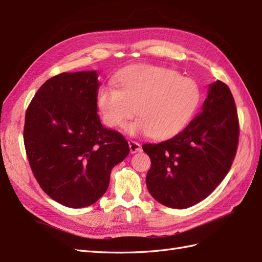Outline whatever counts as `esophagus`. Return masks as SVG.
<instances>
[{
  "mask_svg": "<svg viewBox=\"0 0 262 262\" xmlns=\"http://www.w3.org/2000/svg\"><path fill=\"white\" fill-rule=\"evenodd\" d=\"M128 144H129V149H130V153H137V152H141L142 146L141 144L138 142H135L133 140L128 141Z\"/></svg>",
  "mask_w": 262,
  "mask_h": 262,
  "instance_id": "esophagus-1",
  "label": "esophagus"
}]
</instances>
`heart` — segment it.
Returning <instances> with one entry per match:
<instances>
[{
  "label": "heart",
  "instance_id": "1",
  "mask_svg": "<svg viewBox=\"0 0 262 262\" xmlns=\"http://www.w3.org/2000/svg\"><path fill=\"white\" fill-rule=\"evenodd\" d=\"M119 89L102 85L97 93L101 120L110 128L126 125L132 135L148 134L154 140L177 135L191 119L200 101L196 82L178 72L149 65L132 66L117 79Z\"/></svg>",
  "mask_w": 262,
  "mask_h": 262
}]
</instances>
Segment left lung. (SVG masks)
<instances>
[{"instance_id":"left-lung-1","label":"left lung","mask_w":262,"mask_h":262,"mask_svg":"<svg viewBox=\"0 0 262 262\" xmlns=\"http://www.w3.org/2000/svg\"><path fill=\"white\" fill-rule=\"evenodd\" d=\"M234 98L225 83L209 85L203 111L168 141L144 144L151 159L146 186L152 197L171 208L202 202L224 179L238 144Z\"/></svg>"}]
</instances>
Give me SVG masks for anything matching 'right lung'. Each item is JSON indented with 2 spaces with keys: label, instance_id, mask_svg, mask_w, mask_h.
Listing matches in <instances>:
<instances>
[{
  "label": "right lung",
  "instance_id": "right-lung-1",
  "mask_svg": "<svg viewBox=\"0 0 262 262\" xmlns=\"http://www.w3.org/2000/svg\"><path fill=\"white\" fill-rule=\"evenodd\" d=\"M96 71L47 80L27 109L24 142L32 173L55 202L86 207L107 191L110 173L129 146L100 121Z\"/></svg>",
  "mask_w": 262,
  "mask_h": 262
}]
</instances>
